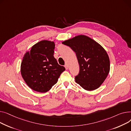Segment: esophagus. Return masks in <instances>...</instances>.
<instances>
[{"label":"esophagus","mask_w":131,"mask_h":131,"mask_svg":"<svg viewBox=\"0 0 131 131\" xmlns=\"http://www.w3.org/2000/svg\"><path fill=\"white\" fill-rule=\"evenodd\" d=\"M64 67H65V68H66V70H68V66L67 64H65Z\"/></svg>","instance_id":"obj_1"}]
</instances>
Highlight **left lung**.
I'll use <instances>...</instances> for the list:
<instances>
[{"mask_svg":"<svg viewBox=\"0 0 131 131\" xmlns=\"http://www.w3.org/2000/svg\"><path fill=\"white\" fill-rule=\"evenodd\" d=\"M75 53L80 66L75 82L86 90H94L101 86L110 70L109 57L97 42L83 35L62 42Z\"/></svg>","mask_w":131,"mask_h":131,"instance_id":"8db88e82","label":"left lung"}]
</instances>
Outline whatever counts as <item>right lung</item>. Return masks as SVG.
Wrapping results in <instances>:
<instances>
[{
	"label": "right lung",
	"instance_id": "add662e5",
	"mask_svg": "<svg viewBox=\"0 0 131 131\" xmlns=\"http://www.w3.org/2000/svg\"><path fill=\"white\" fill-rule=\"evenodd\" d=\"M54 42L43 40L34 45L23 57L21 74L27 86L34 91H49L66 70L54 57Z\"/></svg>",
	"mask_w": 131,
	"mask_h": 131
}]
</instances>
